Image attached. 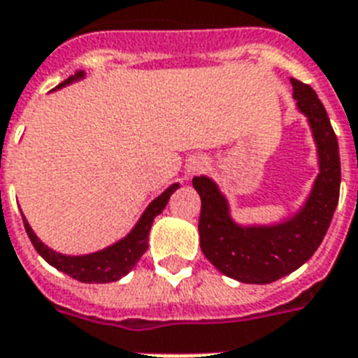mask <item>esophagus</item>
Masks as SVG:
<instances>
[{"instance_id": "esophagus-1", "label": "esophagus", "mask_w": 358, "mask_h": 358, "mask_svg": "<svg viewBox=\"0 0 358 358\" xmlns=\"http://www.w3.org/2000/svg\"><path fill=\"white\" fill-rule=\"evenodd\" d=\"M204 165H206V163H204V159H193L189 165H187V174L203 173Z\"/></svg>"}]
</instances>
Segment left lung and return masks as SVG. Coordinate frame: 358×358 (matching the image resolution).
I'll return each mask as SVG.
<instances>
[{
    "label": "left lung",
    "mask_w": 358,
    "mask_h": 358,
    "mask_svg": "<svg viewBox=\"0 0 358 358\" xmlns=\"http://www.w3.org/2000/svg\"><path fill=\"white\" fill-rule=\"evenodd\" d=\"M291 84L299 110L312 125L319 154V176L299 214L270 227H240L231 220L217 185L206 176L193 178L201 195V250L222 274L242 283H272L306 263L323 242L340 199V150L329 114L308 84L296 78Z\"/></svg>",
    "instance_id": "8db88e82"
}]
</instances>
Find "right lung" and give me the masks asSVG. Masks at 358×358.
<instances>
[{
  "label": "right lung",
  "mask_w": 358,
  "mask_h": 358,
  "mask_svg": "<svg viewBox=\"0 0 358 358\" xmlns=\"http://www.w3.org/2000/svg\"><path fill=\"white\" fill-rule=\"evenodd\" d=\"M84 76V71H78L75 76H69L67 80H64L56 88H62V86H67L71 82L78 80ZM178 184H173L171 187L161 193L159 197L154 199L150 206L144 210L143 217L138 220V223L135 225V229L131 231L125 238H122L116 244L108 245L101 252L90 253V255H78V257H73V255H62V253L52 252L50 248H46L43 242H41L35 233L29 227V223L26 222V217L22 215L24 220V227H26V233L31 240V244L37 250L41 257L45 259L46 263L52 264L54 268L62 270L67 276L75 278L78 282L84 283H110L118 282L120 278H124L127 272H129L138 259L143 257L144 252L148 250V234L150 229H152V223H154L155 215H159L165 206H167L169 199L173 195L174 191L178 189Z\"/></svg>",
  "instance_id": "add662e5"
}]
</instances>
